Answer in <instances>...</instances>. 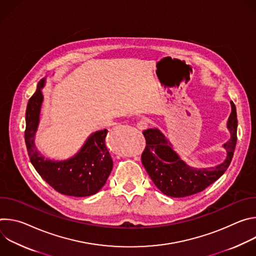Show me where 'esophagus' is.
Returning a JSON list of instances; mask_svg holds the SVG:
<instances>
[{
    "label": "esophagus",
    "mask_w": 256,
    "mask_h": 256,
    "mask_svg": "<svg viewBox=\"0 0 256 256\" xmlns=\"http://www.w3.org/2000/svg\"><path fill=\"white\" fill-rule=\"evenodd\" d=\"M149 126H150V124H149V122H148L147 120H140V122H138V124H136L138 128L140 130H147V128H149Z\"/></svg>",
    "instance_id": "1"
}]
</instances>
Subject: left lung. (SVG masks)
Instances as JSON below:
<instances>
[{"label": "left lung", "mask_w": 256, "mask_h": 256, "mask_svg": "<svg viewBox=\"0 0 256 256\" xmlns=\"http://www.w3.org/2000/svg\"><path fill=\"white\" fill-rule=\"evenodd\" d=\"M230 103L231 114L227 128L231 136L223 144L227 156L223 163L214 167H192L174 151L172 142L159 128H148L142 132L146 148L142 154V163L155 186L164 194L171 198L192 196L202 192L225 173L233 158L237 140L236 107L232 101Z\"/></svg>", "instance_id": "left-lung-1"}]
</instances>
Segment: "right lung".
Here are the masks:
<instances>
[{"instance_id": "obj_1", "label": "right lung", "mask_w": 256, "mask_h": 256, "mask_svg": "<svg viewBox=\"0 0 256 256\" xmlns=\"http://www.w3.org/2000/svg\"><path fill=\"white\" fill-rule=\"evenodd\" d=\"M46 82V78L40 80L27 104L25 142L29 159L44 180L60 194L77 198L95 194L105 184L114 165L105 144L107 130L92 132L70 158L60 161L46 158L35 146Z\"/></svg>"}]
</instances>
